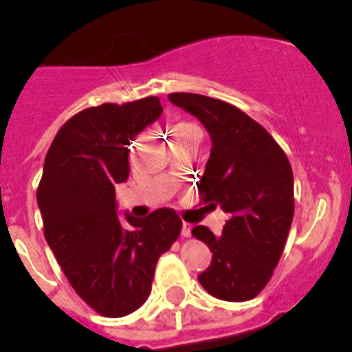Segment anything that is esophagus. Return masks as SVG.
<instances>
[{
	"mask_svg": "<svg viewBox=\"0 0 352 352\" xmlns=\"http://www.w3.org/2000/svg\"><path fill=\"white\" fill-rule=\"evenodd\" d=\"M191 229H192V226L189 224V222H182V236H184V238H189V236H191Z\"/></svg>",
	"mask_w": 352,
	"mask_h": 352,
	"instance_id": "34e87169",
	"label": "esophagus"
}]
</instances>
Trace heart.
I'll use <instances>...</instances> for the list:
<instances>
[{
    "instance_id": "b5f03b06",
    "label": "heart",
    "mask_w": 352,
    "mask_h": 352,
    "mask_svg": "<svg viewBox=\"0 0 352 352\" xmlns=\"http://www.w3.org/2000/svg\"><path fill=\"white\" fill-rule=\"evenodd\" d=\"M177 126H180V124H177Z\"/></svg>"
}]
</instances>
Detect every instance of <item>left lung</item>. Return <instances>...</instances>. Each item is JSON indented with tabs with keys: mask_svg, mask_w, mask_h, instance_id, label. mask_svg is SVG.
Returning <instances> with one entry per match:
<instances>
[{
	"mask_svg": "<svg viewBox=\"0 0 352 352\" xmlns=\"http://www.w3.org/2000/svg\"><path fill=\"white\" fill-rule=\"evenodd\" d=\"M168 100L210 133L212 149L198 187L203 203L231 213L222 236L205 226L192 229L213 254L199 283L221 300H250L271 280L290 231V161L264 126L228 102L184 91L170 94Z\"/></svg>",
	"mask_w": 352,
	"mask_h": 352,
	"instance_id": "1",
	"label": "left lung"
}]
</instances>
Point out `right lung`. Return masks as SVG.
Returning <instances> with one entry per match:
<instances>
[{
    "label": "right lung",
    "instance_id": "obj_1",
    "mask_svg": "<svg viewBox=\"0 0 352 352\" xmlns=\"http://www.w3.org/2000/svg\"><path fill=\"white\" fill-rule=\"evenodd\" d=\"M163 113L157 97L102 104L72 116L48 149L38 187L45 238L76 294L102 316L147 300L161 254L180 234L172 208L118 219L116 186L130 175L128 146Z\"/></svg>",
    "mask_w": 352,
    "mask_h": 352
}]
</instances>
